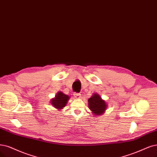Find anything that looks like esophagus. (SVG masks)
<instances>
[{
  "instance_id": "esophagus-1",
  "label": "esophagus",
  "mask_w": 157,
  "mask_h": 157,
  "mask_svg": "<svg viewBox=\"0 0 157 157\" xmlns=\"http://www.w3.org/2000/svg\"><path fill=\"white\" fill-rule=\"evenodd\" d=\"M74 96L75 98H77V99H79V98H81V94L79 93H75V94H74Z\"/></svg>"
}]
</instances>
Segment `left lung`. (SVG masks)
<instances>
[{
	"instance_id": "obj_1",
	"label": "left lung",
	"mask_w": 157,
	"mask_h": 157,
	"mask_svg": "<svg viewBox=\"0 0 157 157\" xmlns=\"http://www.w3.org/2000/svg\"><path fill=\"white\" fill-rule=\"evenodd\" d=\"M88 105L92 115L96 117L103 114L107 108L106 101L103 100L101 97L97 93H93L88 100Z\"/></svg>"
}]
</instances>
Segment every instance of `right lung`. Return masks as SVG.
Masks as SVG:
<instances>
[{
	"mask_svg": "<svg viewBox=\"0 0 157 157\" xmlns=\"http://www.w3.org/2000/svg\"><path fill=\"white\" fill-rule=\"evenodd\" d=\"M69 99L70 97L68 95L64 94L61 91H59L56 94L55 98L51 99L50 103L54 108L61 111L66 106Z\"/></svg>",
	"mask_w": 157,
	"mask_h": 157,
	"instance_id": "add662e5",
	"label": "right lung"
}]
</instances>
